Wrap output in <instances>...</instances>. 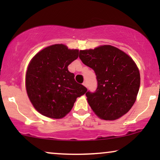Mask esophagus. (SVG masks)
<instances>
[{"label":"esophagus","instance_id":"1","mask_svg":"<svg viewBox=\"0 0 160 160\" xmlns=\"http://www.w3.org/2000/svg\"><path fill=\"white\" fill-rule=\"evenodd\" d=\"M83 85H84V86L86 87H87V86H88V85H87V82H84V83H83Z\"/></svg>","mask_w":160,"mask_h":160}]
</instances>
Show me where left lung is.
Here are the masks:
<instances>
[{
	"instance_id": "1",
	"label": "left lung",
	"mask_w": 160,
	"mask_h": 160,
	"mask_svg": "<svg viewBox=\"0 0 160 160\" xmlns=\"http://www.w3.org/2000/svg\"><path fill=\"white\" fill-rule=\"evenodd\" d=\"M79 58L96 74L97 89L86 93L94 113L104 120L117 119L128 113L136 100L141 83L132 59L111 45L80 50Z\"/></svg>"
}]
</instances>
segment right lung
I'll list each match as a JSON object with an SVG mask.
<instances>
[{
  "instance_id": "obj_1",
  "label": "right lung",
  "mask_w": 160,
  "mask_h": 160,
  "mask_svg": "<svg viewBox=\"0 0 160 160\" xmlns=\"http://www.w3.org/2000/svg\"><path fill=\"white\" fill-rule=\"evenodd\" d=\"M78 57V49L54 44L41 50L30 62L26 72V90L32 106L42 115L52 119L64 117L76 98L87 91L68 69Z\"/></svg>"
}]
</instances>
